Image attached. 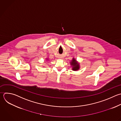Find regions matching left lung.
I'll list each match as a JSON object with an SVG mask.
<instances>
[{
    "label": "left lung",
    "mask_w": 121,
    "mask_h": 121,
    "mask_svg": "<svg viewBox=\"0 0 121 121\" xmlns=\"http://www.w3.org/2000/svg\"><path fill=\"white\" fill-rule=\"evenodd\" d=\"M70 64L72 66V70L76 71L77 70L79 69V64H78L77 61L76 60H75L74 58L73 59V60H72V61L70 62Z\"/></svg>",
    "instance_id": "obj_1"
}]
</instances>
